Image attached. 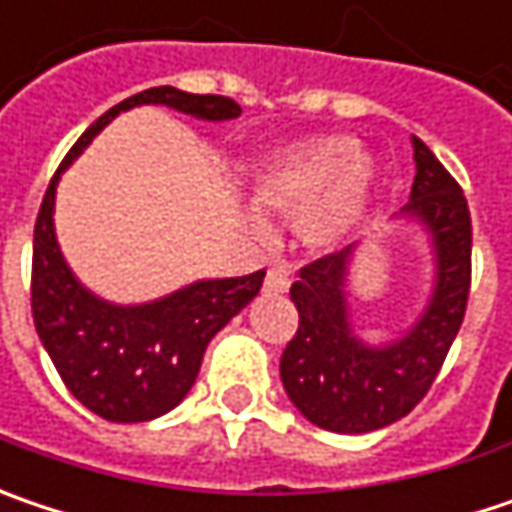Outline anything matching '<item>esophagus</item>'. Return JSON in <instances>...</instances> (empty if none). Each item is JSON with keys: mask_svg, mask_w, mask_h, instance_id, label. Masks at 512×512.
I'll list each match as a JSON object with an SVG mask.
<instances>
[{"mask_svg": "<svg viewBox=\"0 0 512 512\" xmlns=\"http://www.w3.org/2000/svg\"><path fill=\"white\" fill-rule=\"evenodd\" d=\"M289 289V278H286V272L281 266H275V269H269L266 272V278H263V292H269V295H281Z\"/></svg>", "mask_w": 512, "mask_h": 512, "instance_id": "obj_1", "label": "esophagus"}]
</instances>
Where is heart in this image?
I'll return each instance as SVG.
<instances>
[{
    "mask_svg": "<svg viewBox=\"0 0 512 512\" xmlns=\"http://www.w3.org/2000/svg\"><path fill=\"white\" fill-rule=\"evenodd\" d=\"M374 162L359 153L356 138L321 136L269 153L257 167L255 202L263 211L292 217L301 246L313 252L336 249L368 211ZM255 234L266 220L255 208L240 211Z\"/></svg>",
    "mask_w": 512,
    "mask_h": 512,
    "instance_id": "obj_1",
    "label": "heart"
}]
</instances>
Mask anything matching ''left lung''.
I'll return each instance as SVG.
<instances>
[{
    "label": "left lung",
    "instance_id": "left-lung-1",
    "mask_svg": "<svg viewBox=\"0 0 512 512\" xmlns=\"http://www.w3.org/2000/svg\"><path fill=\"white\" fill-rule=\"evenodd\" d=\"M411 147L417 173L397 220L426 231L435 263L429 301L411 327L382 345L356 336L350 263L359 243L313 260L289 289L298 330L281 356V382L295 408L327 432L365 435L406 417L432 388L464 321L472 255L466 196L420 138L411 136Z\"/></svg>",
    "mask_w": 512,
    "mask_h": 512
}]
</instances>
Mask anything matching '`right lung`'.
I'll list each match as a JSON object with an SVG mask.
<instances>
[{
  "label": "right lung",
  "mask_w": 512,
  "mask_h": 512,
  "mask_svg": "<svg viewBox=\"0 0 512 512\" xmlns=\"http://www.w3.org/2000/svg\"><path fill=\"white\" fill-rule=\"evenodd\" d=\"M159 104L199 121H231L240 106L223 95H191L153 86L104 115L77 138L48 185L31 263V313L37 336L66 388L109 423H144L176 408L196 382L208 342L263 286V269L243 278H205L144 304L104 301L77 281L54 231L60 173L112 118L133 106Z\"/></svg>",
  "instance_id": "1"
}]
</instances>
